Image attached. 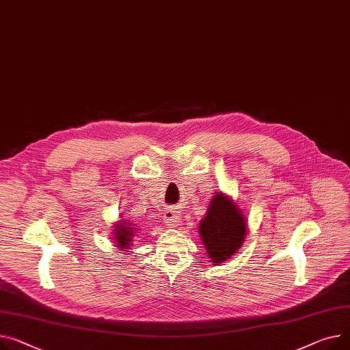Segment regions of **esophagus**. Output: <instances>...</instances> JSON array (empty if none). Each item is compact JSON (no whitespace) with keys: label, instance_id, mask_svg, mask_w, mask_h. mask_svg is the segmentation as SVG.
<instances>
[{"label":"esophagus","instance_id":"34e87169","mask_svg":"<svg viewBox=\"0 0 350 350\" xmlns=\"http://www.w3.org/2000/svg\"><path fill=\"white\" fill-rule=\"evenodd\" d=\"M180 213L177 211V208H167L165 213H163V222H165L169 228H174L180 225Z\"/></svg>","mask_w":350,"mask_h":350}]
</instances>
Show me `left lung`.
Masks as SVG:
<instances>
[{"instance_id": "1", "label": "left lung", "mask_w": 350, "mask_h": 350, "mask_svg": "<svg viewBox=\"0 0 350 350\" xmlns=\"http://www.w3.org/2000/svg\"><path fill=\"white\" fill-rule=\"evenodd\" d=\"M208 258L219 265L234 256L243 245L247 225L241 208L228 196L217 193L198 226Z\"/></svg>"}]
</instances>
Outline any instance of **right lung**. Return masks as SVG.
Here are the masks:
<instances>
[{"label": "right lung", "mask_w": 350, "mask_h": 350, "mask_svg": "<svg viewBox=\"0 0 350 350\" xmlns=\"http://www.w3.org/2000/svg\"><path fill=\"white\" fill-rule=\"evenodd\" d=\"M133 229L135 228L132 226V224L126 222V221H120L118 224H116L115 229H113V235H115L113 241L116 242V246H118L122 250L129 249V246L132 243V239L135 237Z\"/></svg>", "instance_id": "right-lung-1"}]
</instances>
